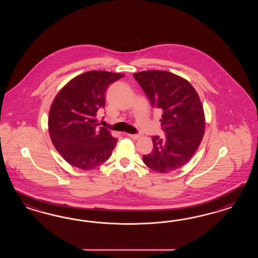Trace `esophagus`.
Returning <instances> with one entry per match:
<instances>
[{"mask_svg": "<svg viewBox=\"0 0 258 258\" xmlns=\"http://www.w3.org/2000/svg\"><path fill=\"white\" fill-rule=\"evenodd\" d=\"M127 136H130L133 140H137L141 137V135H139V134H127Z\"/></svg>", "mask_w": 258, "mask_h": 258, "instance_id": "1", "label": "esophagus"}]
</instances>
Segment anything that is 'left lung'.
<instances>
[{"label": "left lung", "instance_id": "left-lung-1", "mask_svg": "<svg viewBox=\"0 0 258 258\" xmlns=\"http://www.w3.org/2000/svg\"><path fill=\"white\" fill-rule=\"evenodd\" d=\"M153 108L162 112L164 139L152 137L153 151L143 156L150 169L169 173L188 163L203 140L205 118L200 96L186 79L166 71L133 74Z\"/></svg>", "mask_w": 258, "mask_h": 258}]
</instances>
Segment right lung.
<instances>
[{
  "instance_id": "obj_1",
  "label": "right lung",
  "mask_w": 258,
  "mask_h": 258,
  "mask_svg": "<svg viewBox=\"0 0 258 258\" xmlns=\"http://www.w3.org/2000/svg\"><path fill=\"white\" fill-rule=\"evenodd\" d=\"M125 75L90 71L71 79L56 94L49 111L48 130L58 153L71 165L91 170L109 159L117 139L98 126L96 112L105 107L109 84Z\"/></svg>"
}]
</instances>
